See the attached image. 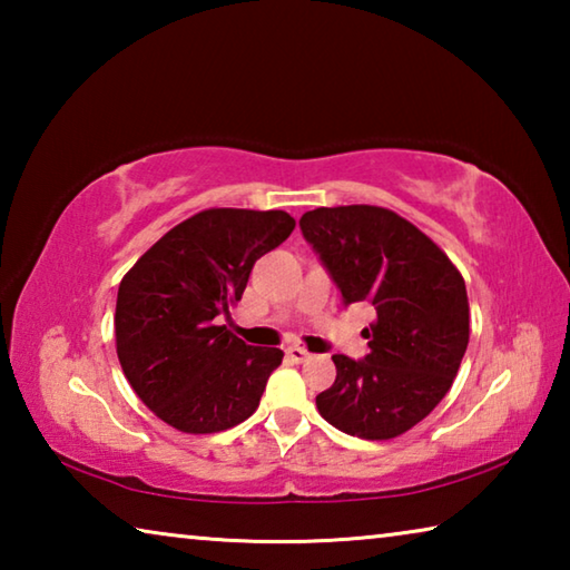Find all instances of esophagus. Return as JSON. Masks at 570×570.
Instances as JSON below:
<instances>
[{
    "label": "esophagus",
    "instance_id": "esophagus-1",
    "mask_svg": "<svg viewBox=\"0 0 570 570\" xmlns=\"http://www.w3.org/2000/svg\"><path fill=\"white\" fill-rule=\"evenodd\" d=\"M286 356H288V360H292V362L302 364V362H306L312 354H308V352L304 350V346H296V344H294V346H288V350H286Z\"/></svg>",
    "mask_w": 570,
    "mask_h": 570
}]
</instances>
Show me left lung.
Returning <instances> with one entry per match:
<instances>
[{"label": "left lung", "mask_w": 570, "mask_h": 570, "mask_svg": "<svg viewBox=\"0 0 570 570\" xmlns=\"http://www.w3.org/2000/svg\"><path fill=\"white\" fill-rule=\"evenodd\" d=\"M308 246L342 292L344 306L377 312L364 360L334 354L336 380L316 394L322 417L346 435L390 440L438 407L470 340L465 282L445 250L380 206L306 210Z\"/></svg>", "instance_id": "obj_1"}]
</instances>
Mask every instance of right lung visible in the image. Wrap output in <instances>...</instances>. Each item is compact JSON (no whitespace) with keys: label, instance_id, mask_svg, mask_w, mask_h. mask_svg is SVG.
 <instances>
[{"label":"right lung","instance_id":"obj_1","mask_svg":"<svg viewBox=\"0 0 570 570\" xmlns=\"http://www.w3.org/2000/svg\"><path fill=\"white\" fill-rule=\"evenodd\" d=\"M294 226L284 210H200L122 276L115 304L118 360L135 394L170 428L206 435L256 412L284 352L248 346L218 320H228L250 268Z\"/></svg>","mask_w":570,"mask_h":570}]
</instances>
